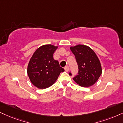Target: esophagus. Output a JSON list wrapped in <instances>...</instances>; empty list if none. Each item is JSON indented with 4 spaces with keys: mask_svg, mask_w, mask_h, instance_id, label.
Segmentation results:
<instances>
[{
    "mask_svg": "<svg viewBox=\"0 0 123 123\" xmlns=\"http://www.w3.org/2000/svg\"><path fill=\"white\" fill-rule=\"evenodd\" d=\"M64 69H65V71L68 72V71H69V67L68 66H66L64 68Z\"/></svg>",
    "mask_w": 123,
    "mask_h": 123,
    "instance_id": "34e87169",
    "label": "esophagus"
}]
</instances>
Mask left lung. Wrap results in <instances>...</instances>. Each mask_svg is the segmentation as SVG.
<instances>
[{"label": "left lung", "mask_w": 123, "mask_h": 123, "mask_svg": "<svg viewBox=\"0 0 123 123\" xmlns=\"http://www.w3.org/2000/svg\"><path fill=\"white\" fill-rule=\"evenodd\" d=\"M70 50L78 66V72L73 80L80 86H92L102 74V67L97 55L92 49L83 45L70 47ZM69 75H72L71 72Z\"/></svg>", "instance_id": "8db88e82"}]
</instances>
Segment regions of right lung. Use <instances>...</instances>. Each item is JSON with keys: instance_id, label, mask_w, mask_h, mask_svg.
<instances>
[{"instance_id": "right-lung-1", "label": "right lung", "mask_w": 123, "mask_h": 123, "mask_svg": "<svg viewBox=\"0 0 123 123\" xmlns=\"http://www.w3.org/2000/svg\"><path fill=\"white\" fill-rule=\"evenodd\" d=\"M57 46L45 45L34 53L28 66L27 73L31 82L37 88L44 89L56 81L60 73L65 70L54 60L53 54Z\"/></svg>"}]
</instances>
